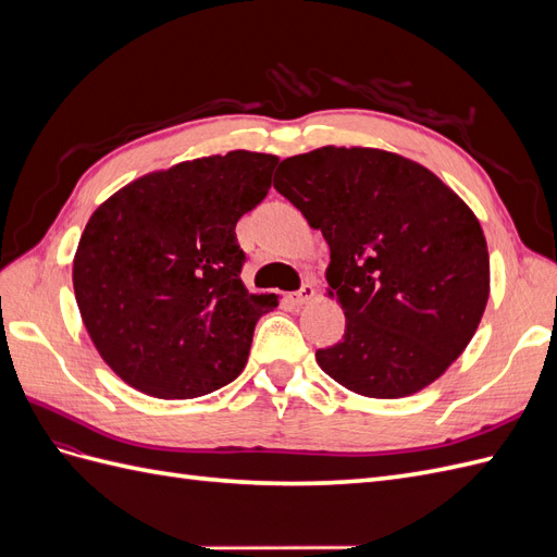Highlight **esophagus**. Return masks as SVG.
I'll return each instance as SVG.
<instances>
[{"label": "esophagus", "instance_id": "obj_1", "mask_svg": "<svg viewBox=\"0 0 557 557\" xmlns=\"http://www.w3.org/2000/svg\"><path fill=\"white\" fill-rule=\"evenodd\" d=\"M313 293H315L313 285H311V283H305L297 293H290L288 299H290L293 307H301V305H307V301L313 297Z\"/></svg>", "mask_w": 557, "mask_h": 557}]
</instances>
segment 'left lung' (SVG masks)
<instances>
[{"label":"left lung","mask_w":557,"mask_h":557,"mask_svg":"<svg viewBox=\"0 0 557 557\" xmlns=\"http://www.w3.org/2000/svg\"><path fill=\"white\" fill-rule=\"evenodd\" d=\"M274 188L323 232L346 313L320 369L395 399L440 379L474 336L491 293L476 215L425 166L376 148L325 146L278 164Z\"/></svg>","instance_id":"8db88e82"}]
</instances>
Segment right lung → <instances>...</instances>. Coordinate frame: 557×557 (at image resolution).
Returning a JSON list of instances; mask_svg holds the SVG:
<instances>
[{"label": "right lung", "instance_id": "1", "mask_svg": "<svg viewBox=\"0 0 557 557\" xmlns=\"http://www.w3.org/2000/svg\"><path fill=\"white\" fill-rule=\"evenodd\" d=\"M276 156L232 150L117 190L83 230L74 293L99 356L137 391L209 395L242 374L274 295H250L237 221L272 188Z\"/></svg>", "mask_w": 557, "mask_h": 557}]
</instances>
